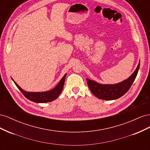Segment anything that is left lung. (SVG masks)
I'll use <instances>...</instances> for the list:
<instances>
[{"mask_svg":"<svg viewBox=\"0 0 150 150\" xmlns=\"http://www.w3.org/2000/svg\"><path fill=\"white\" fill-rule=\"evenodd\" d=\"M139 65L140 61H139L138 65L133 73L128 79L116 84H101L95 81L86 78L88 87L94 96L99 99L107 101L118 99L123 96L129 89L137 76Z\"/></svg>","mask_w":150,"mask_h":150,"instance_id":"8db88e82","label":"left lung"}]
</instances>
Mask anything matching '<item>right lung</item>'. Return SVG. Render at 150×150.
Instances as JSON below:
<instances>
[{
    "mask_svg": "<svg viewBox=\"0 0 150 150\" xmlns=\"http://www.w3.org/2000/svg\"><path fill=\"white\" fill-rule=\"evenodd\" d=\"M67 74H65L64 76L62 77V79L60 80L59 82L57 84L55 88L53 89L46 91H42V92H29L26 91L22 88H21L20 86L18 85L16 81L13 80L12 78V80L15 83L17 87L18 88L21 92L24 95V96L28 99L29 100L33 101L36 103H48L51 102L56 99L59 94L62 92L64 87V84L65 82L66 76Z\"/></svg>",
    "mask_w": 150,
    "mask_h": 150,
    "instance_id": "add662e5",
    "label": "right lung"
}]
</instances>
